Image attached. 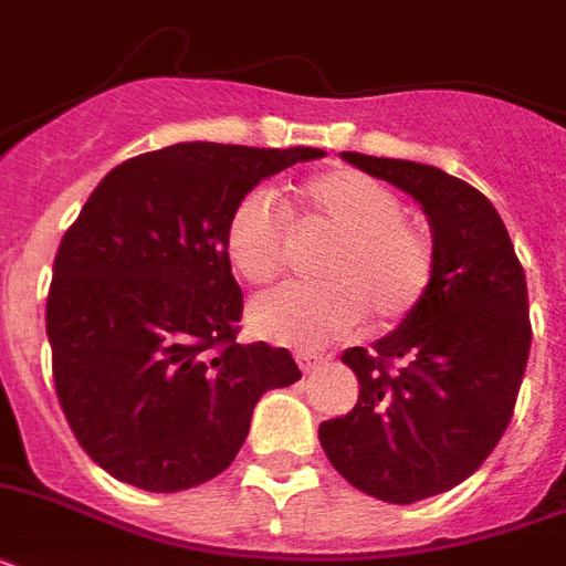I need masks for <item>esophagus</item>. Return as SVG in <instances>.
<instances>
[{
  "label": "esophagus",
  "instance_id": "obj_1",
  "mask_svg": "<svg viewBox=\"0 0 566 566\" xmlns=\"http://www.w3.org/2000/svg\"><path fill=\"white\" fill-rule=\"evenodd\" d=\"M296 364H300L302 373H314L323 367V358H317V355L311 353H296Z\"/></svg>",
  "mask_w": 566,
  "mask_h": 566
}]
</instances>
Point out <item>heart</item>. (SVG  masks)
Segmentation results:
<instances>
[{
  "mask_svg": "<svg viewBox=\"0 0 566 566\" xmlns=\"http://www.w3.org/2000/svg\"><path fill=\"white\" fill-rule=\"evenodd\" d=\"M291 229L332 234L314 261L317 284L258 296L249 326L275 346L317 349L361 323L399 326L420 308L434 282V243L405 217L402 196L358 170L308 179L287 208L270 190H249L226 222V255L247 284L264 287L291 264Z\"/></svg>",
  "mask_w": 566,
  "mask_h": 566,
  "instance_id": "1",
  "label": "heart"
}]
</instances>
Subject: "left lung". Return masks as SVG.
I'll return each instance as SVG.
<instances>
[{
	"label": "left lung",
	"mask_w": 566,
	"mask_h": 566,
	"mask_svg": "<svg viewBox=\"0 0 566 566\" xmlns=\"http://www.w3.org/2000/svg\"><path fill=\"white\" fill-rule=\"evenodd\" d=\"M344 158L422 205L434 282L396 332L373 349H346L358 402L319 422V443L353 488L408 505L473 475L509 429L532 346L526 273L505 222L473 185L429 164Z\"/></svg>",
	"instance_id": "8db88e82"
}]
</instances>
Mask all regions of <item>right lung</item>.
I'll list each match as a JSON object with an SVG mask.
<instances>
[{
	"instance_id": "add662e5",
	"label": "right lung",
	"mask_w": 566,
	"mask_h": 566,
	"mask_svg": "<svg viewBox=\"0 0 566 566\" xmlns=\"http://www.w3.org/2000/svg\"><path fill=\"white\" fill-rule=\"evenodd\" d=\"M323 149L176 144L99 181L49 284L52 378L75 440L153 493L220 475L266 390L300 381L282 346L238 344L243 293L226 255L231 208Z\"/></svg>"
}]
</instances>
